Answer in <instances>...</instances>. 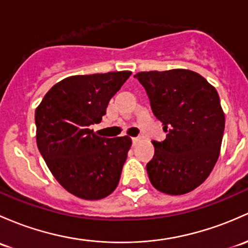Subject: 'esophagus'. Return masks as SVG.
<instances>
[{
    "instance_id": "obj_1",
    "label": "esophagus",
    "mask_w": 248,
    "mask_h": 248,
    "mask_svg": "<svg viewBox=\"0 0 248 248\" xmlns=\"http://www.w3.org/2000/svg\"><path fill=\"white\" fill-rule=\"evenodd\" d=\"M138 141H140V137H137V138H133V144H137Z\"/></svg>"
}]
</instances>
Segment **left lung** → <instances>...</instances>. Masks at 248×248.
<instances>
[{"instance_id": "left-lung-1", "label": "left lung", "mask_w": 248, "mask_h": 248, "mask_svg": "<svg viewBox=\"0 0 248 248\" xmlns=\"http://www.w3.org/2000/svg\"><path fill=\"white\" fill-rule=\"evenodd\" d=\"M146 89L151 107L168 132L152 141L148 178L159 191L184 195L200 186L213 171L222 144L225 113L215 88L186 69L134 75Z\"/></svg>"}]
</instances>
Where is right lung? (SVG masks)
<instances>
[{
	"mask_svg": "<svg viewBox=\"0 0 248 248\" xmlns=\"http://www.w3.org/2000/svg\"><path fill=\"white\" fill-rule=\"evenodd\" d=\"M131 71L70 76L54 84L35 109L36 145L46 165L66 191L102 200L119 184L132 146L128 135L113 139L90 128Z\"/></svg>",
	"mask_w": 248,
	"mask_h": 248,
	"instance_id": "add662e5",
	"label": "right lung"
}]
</instances>
